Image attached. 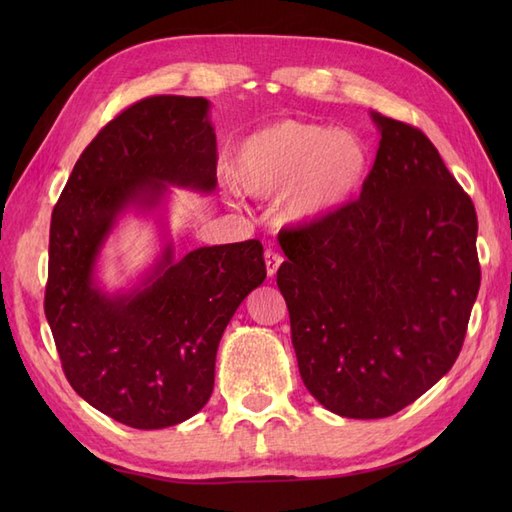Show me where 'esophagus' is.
I'll return each mask as SVG.
<instances>
[{"label": "esophagus", "mask_w": 512, "mask_h": 512, "mask_svg": "<svg viewBox=\"0 0 512 512\" xmlns=\"http://www.w3.org/2000/svg\"><path fill=\"white\" fill-rule=\"evenodd\" d=\"M282 262H284V256H282V254H277L275 250H267V252H265V267H267V275H269V277H273V275L277 273V269L282 267Z\"/></svg>", "instance_id": "1"}]
</instances>
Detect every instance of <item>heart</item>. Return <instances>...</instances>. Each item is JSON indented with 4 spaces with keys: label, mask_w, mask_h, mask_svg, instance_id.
<instances>
[{
    "label": "heart",
    "mask_w": 512,
    "mask_h": 512,
    "mask_svg": "<svg viewBox=\"0 0 512 512\" xmlns=\"http://www.w3.org/2000/svg\"><path fill=\"white\" fill-rule=\"evenodd\" d=\"M365 175L367 149L354 134L290 119L243 138L230 160L239 192H282L280 215L290 224L329 218L359 192Z\"/></svg>",
    "instance_id": "1"
}]
</instances>
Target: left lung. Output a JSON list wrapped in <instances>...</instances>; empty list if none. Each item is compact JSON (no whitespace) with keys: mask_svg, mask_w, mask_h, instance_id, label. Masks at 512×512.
I'll use <instances>...</instances> for the list:
<instances>
[{"mask_svg":"<svg viewBox=\"0 0 512 512\" xmlns=\"http://www.w3.org/2000/svg\"><path fill=\"white\" fill-rule=\"evenodd\" d=\"M376 162L359 200L280 241L301 378L346 418H384L448 374L480 286L476 211L438 149L371 111Z\"/></svg>","mask_w":512,"mask_h":512,"instance_id":"left-lung-1","label":"left lung"}]
</instances>
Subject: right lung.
Instances as JSON below:
<instances>
[{"label": "right lung", "instance_id": "right-lung-1", "mask_svg": "<svg viewBox=\"0 0 512 512\" xmlns=\"http://www.w3.org/2000/svg\"><path fill=\"white\" fill-rule=\"evenodd\" d=\"M207 98L153 96L87 145L51 218L44 314L64 374L89 406L134 429L188 421L213 393L215 354L237 307L267 277L256 239L175 256L173 188L211 194L215 130ZM149 217L161 252L108 291L99 258L119 219Z\"/></svg>", "mask_w": 512, "mask_h": 512}]
</instances>
